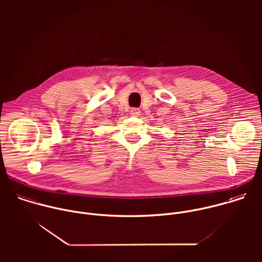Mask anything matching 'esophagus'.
I'll list each match as a JSON object with an SVG mask.
<instances>
[{"label": "esophagus", "instance_id": "obj_1", "mask_svg": "<svg viewBox=\"0 0 262 262\" xmlns=\"http://www.w3.org/2000/svg\"><path fill=\"white\" fill-rule=\"evenodd\" d=\"M130 114H132L133 116L139 117V116H141V111H140L139 108H137V107H134V108H132V111H130Z\"/></svg>", "mask_w": 262, "mask_h": 262}]
</instances>
